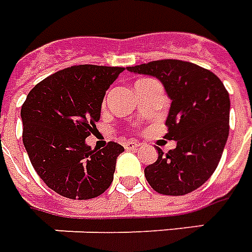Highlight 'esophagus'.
I'll return each mask as SVG.
<instances>
[{
	"label": "esophagus",
	"instance_id": "esophagus-1",
	"mask_svg": "<svg viewBox=\"0 0 252 252\" xmlns=\"http://www.w3.org/2000/svg\"><path fill=\"white\" fill-rule=\"evenodd\" d=\"M123 146H125V149H127V151H134V149H137V148L140 146V144L135 142V141H126V142L123 144Z\"/></svg>",
	"mask_w": 252,
	"mask_h": 252
}]
</instances>
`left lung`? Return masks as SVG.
Masks as SVG:
<instances>
[{
    "label": "left lung",
    "instance_id": "1",
    "mask_svg": "<svg viewBox=\"0 0 252 252\" xmlns=\"http://www.w3.org/2000/svg\"><path fill=\"white\" fill-rule=\"evenodd\" d=\"M127 70L158 78L171 99L167 140L176 148L145 168L155 191L185 195L197 190L215 172L229 134V94L215 73L179 60L153 61Z\"/></svg>",
    "mask_w": 252,
    "mask_h": 252
}]
</instances>
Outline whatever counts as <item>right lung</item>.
<instances>
[{
  "instance_id": "add662e5",
  "label": "right lung",
  "mask_w": 252,
  "mask_h": 252,
  "mask_svg": "<svg viewBox=\"0 0 252 252\" xmlns=\"http://www.w3.org/2000/svg\"><path fill=\"white\" fill-rule=\"evenodd\" d=\"M125 67L77 65L36 84L21 107L23 144L44 183L70 199L99 197L111 185L122 145L91 149L85 138L100 119L101 103Z\"/></svg>"
}]
</instances>
